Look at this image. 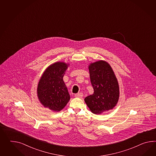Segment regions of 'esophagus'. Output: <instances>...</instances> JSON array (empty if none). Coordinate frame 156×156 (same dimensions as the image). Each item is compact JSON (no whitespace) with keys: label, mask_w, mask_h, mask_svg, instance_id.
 Returning a JSON list of instances; mask_svg holds the SVG:
<instances>
[{"label":"esophagus","mask_w":156,"mask_h":156,"mask_svg":"<svg viewBox=\"0 0 156 156\" xmlns=\"http://www.w3.org/2000/svg\"><path fill=\"white\" fill-rule=\"evenodd\" d=\"M76 98H82L83 97V94L82 93H78L75 95Z\"/></svg>","instance_id":"obj_1"}]
</instances>
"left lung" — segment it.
<instances>
[{"mask_svg": "<svg viewBox=\"0 0 156 156\" xmlns=\"http://www.w3.org/2000/svg\"><path fill=\"white\" fill-rule=\"evenodd\" d=\"M88 70L94 93L84 99L85 103L94 114L113 109L119 98L118 80L113 69L108 62L99 60L90 63Z\"/></svg>", "mask_w": 156, "mask_h": 156, "instance_id": "left-lung-1", "label": "left lung"}]
</instances>
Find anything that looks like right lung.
I'll list each match as a JSON object with an SVG mask.
<instances>
[{
	"instance_id": "right-lung-1",
	"label": "right lung",
	"mask_w": 156,
	"mask_h": 156,
	"mask_svg": "<svg viewBox=\"0 0 156 156\" xmlns=\"http://www.w3.org/2000/svg\"><path fill=\"white\" fill-rule=\"evenodd\" d=\"M70 65L58 61L44 71L37 86L38 98L43 106L53 112L61 111L70 99L63 77Z\"/></svg>"
}]
</instances>
